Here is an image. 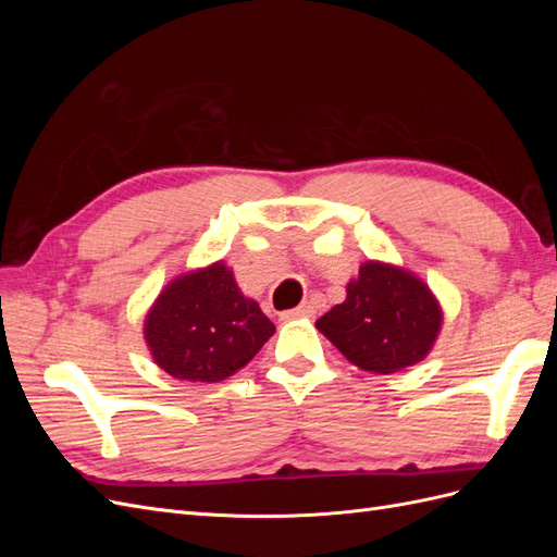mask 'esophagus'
<instances>
[{"mask_svg": "<svg viewBox=\"0 0 557 557\" xmlns=\"http://www.w3.org/2000/svg\"><path fill=\"white\" fill-rule=\"evenodd\" d=\"M313 313H315V309H313V305H301V307H297V309H293V311H285V313H281V320H285V323H288V320H299V318H313Z\"/></svg>", "mask_w": 557, "mask_h": 557, "instance_id": "obj_1", "label": "esophagus"}]
</instances>
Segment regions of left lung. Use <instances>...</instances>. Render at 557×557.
I'll list each match as a JSON object with an SVG mask.
<instances>
[{
	"instance_id": "8db88e82",
	"label": "left lung",
	"mask_w": 557,
	"mask_h": 557,
	"mask_svg": "<svg viewBox=\"0 0 557 557\" xmlns=\"http://www.w3.org/2000/svg\"><path fill=\"white\" fill-rule=\"evenodd\" d=\"M444 311L430 285L391 262L367 260L346 299L315 320L342 356L372 374H393L428 358Z\"/></svg>"
}]
</instances>
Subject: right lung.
<instances>
[{
    "mask_svg": "<svg viewBox=\"0 0 557 557\" xmlns=\"http://www.w3.org/2000/svg\"><path fill=\"white\" fill-rule=\"evenodd\" d=\"M274 332L223 260L166 283L144 320L150 358L170 376L190 383L237 374Z\"/></svg>",
    "mask_w": 557,
    "mask_h": 557,
    "instance_id": "1",
    "label": "right lung"
}]
</instances>
